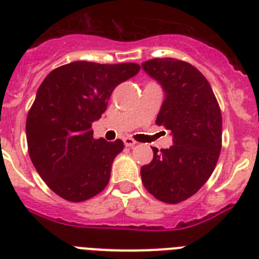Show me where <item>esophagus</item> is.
I'll return each mask as SVG.
<instances>
[{"instance_id":"1","label":"esophagus","mask_w":259,"mask_h":259,"mask_svg":"<svg viewBox=\"0 0 259 259\" xmlns=\"http://www.w3.org/2000/svg\"><path fill=\"white\" fill-rule=\"evenodd\" d=\"M123 143H125V146H126V147H133L137 142L133 140V138H129V137H125V138H123Z\"/></svg>"}]
</instances>
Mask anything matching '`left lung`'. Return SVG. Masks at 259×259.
Instances as JSON below:
<instances>
[{
  "instance_id": "left-lung-1",
  "label": "left lung",
  "mask_w": 259,
  "mask_h": 259,
  "mask_svg": "<svg viewBox=\"0 0 259 259\" xmlns=\"http://www.w3.org/2000/svg\"><path fill=\"white\" fill-rule=\"evenodd\" d=\"M143 71L164 91L155 123L172 136V146L158 151L141 168L154 197L178 204L197 192L213 172L221 151L223 118L208 80L183 60L163 58L142 63Z\"/></svg>"
}]
</instances>
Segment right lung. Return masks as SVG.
<instances>
[{
  "label": "right lung",
  "mask_w": 259,
  "mask_h": 259,
  "mask_svg": "<svg viewBox=\"0 0 259 259\" xmlns=\"http://www.w3.org/2000/svg\"><path fill=\"white\" fill-rule=\"evenodd\" d=\"M140 69L136 63L72 62L46 76L27 114L26 138L32 164L56 195L79 203L106 187L123 142L95 140L91 127L113 89Z\"/></svg>",
  "instance_id": "obj_1"
}]
</instances>
